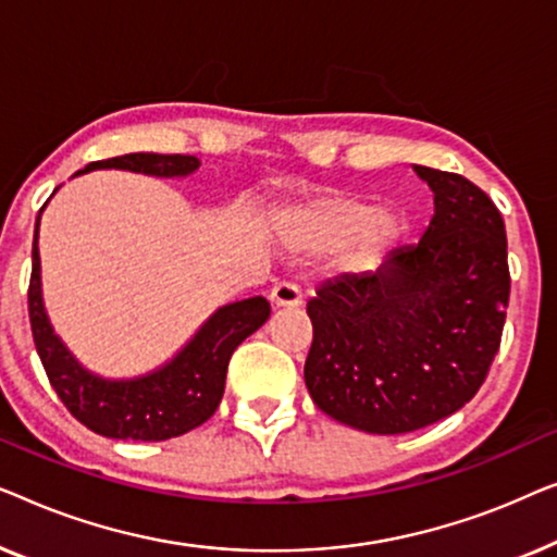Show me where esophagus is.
I'll return each instance as SVG.
<instances>
[{"label": "esophagus", "mask_w": 557, "mask_h": 557, "mask_svg": "<svg viewBox=\"0 0 557 557\" xmlns=\"http://www.w3.org/2000/svg\"><path fill=\"white\" fill-rule=\"evenodd\" d=\"M270 300H272V305H275V308H297V305L302 302V289L297 287L295 282L282 280V282H277L275 287H272Z\"/></svg>", "instance_id": "34e87169"}]
</instances>
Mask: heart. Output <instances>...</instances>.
Segmentation results:
<instances>
[{"instance_id":"b5f03b06","label":"heart","mask_w":557,"mask_h":557,"mask_svg":"<svg viewBox=\"0 0 557 557\" xmlns=\"http://www.w3.org/2000/svg\"><path fill=\"white\" fill-rule=\"evenodd\" d=\"M368 207L358 201H338L318 209L302 226V242L308 247H333L346 242L366 222ZM398 234V219L391 211H381L368 222V245H383Z\"/></svg>"}]
</instances>
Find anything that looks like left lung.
<instances>
[{
  "mask_svg": "<svg viewBox=\"0 0 557 557\" xmlns=\"http://www.w3.org/2000/svg\"><path fill=\"white\" fill-rule=\"evenodd\" d=\"M413 171L434 191L419 245L368 275L325 280L308 300L305 386L320 411L368 434L417 432L472 401L510 302L495 201L459 174Z\"/></svg>",
  "mask_w": 557,
  "mask_h": 557,
  "instance_id": "left-lung-1",
  "label": "left lung"
}]
</instances>
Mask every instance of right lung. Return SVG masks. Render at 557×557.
Instances as JSON below:
<instances>
[{
    "label": "right lung",
    "mask_w": 557,
    "mask_h": 557,
    "mask_svg": "<svg viewBox=\"0 0 557 557\" xmlns=\"http://www.w3.org/2000/svg\"><path fill=\"white\" fill-rule=\"evenodd\" d=\"M96 169H128L148 176H186L199 169V159L182 153H125L92 161L77 174ZM37 230H40V216L35 224L33 275L27 289L29 325H33L37 356L65 409L90 432L108 438H133V442H163L201 426L222 401L226 366L234 348L264 325V320L270 318V302L264 297H249L219 308L186 343L182 354L159 371L131 381L100 379L85 371L52 333L42 305Z\"/></svg>",
    "instance_id": "obj_1"
}]
</instances>
